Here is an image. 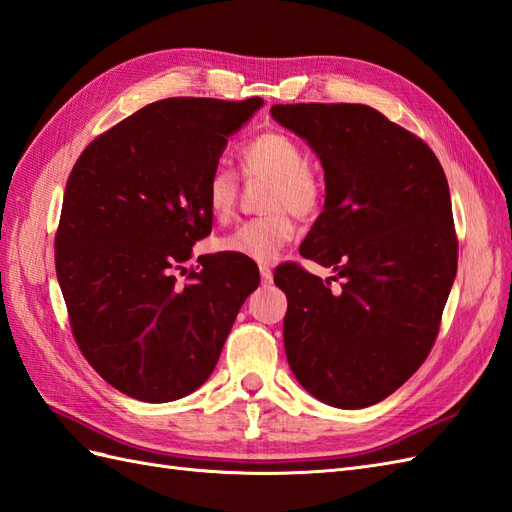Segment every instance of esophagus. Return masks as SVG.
<instances>
[{
    "mask_svg": "<svg viewBox=\"0 0 512 512\" xmlns=\"http://www.w3.org/2000/svg\"><path fill=\"white\" fill-rule=\"evenodd\" d=\"M259 274H261V283L264 285L272 283V270L268 266H259Z\"/></svg>",
    "mask_w": 512,
    "mask_h": 512,
    "instance_id": "34e87169",
    "label": "esophagus"
}]
</instances>
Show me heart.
<instances>
[{
	"label": "heart",
	"mask_w": 512,
	"mask_h": 512,
	"mask_svg": "<svg viewBox=\"0 0 512 512\" xmlns=\"http://www.w3.org/2000/svg\"><path fill=\"white\" fill-rule=\"evenodd\" d=\"M240 166L246 179H270L266 216L251 218L222 235L218 248L251 261H274L294 240L296 220L320 212L324 181L305 162L300 142L285 131H264L240 149ZM203 199L216 220H227L240 199V177L229 166H214L203 186Z\"/></svg>",
	"instance_id": "obj_1"
}]
</instances>
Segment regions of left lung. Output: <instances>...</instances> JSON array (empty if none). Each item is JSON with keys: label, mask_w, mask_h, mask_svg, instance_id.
<instances>
[{"label": "left lung", "mask_w": 512, "mask_h": 512, "mask_svg": "<svg viewBox=\"0 0 512 512\" xmlns=\"http://www.w3.org/2000/svg\"><path fill=\"white\" fill-rule=\"evenodd\" d=\"M324 166V212L300 255L333 268L274 270L287 296L285 355L298 383L337 409L385 400L426 361L456 277L448 179L428 144L361 103L272 106Z\"/></svg>", "instance_id": "1"}]
</instances>
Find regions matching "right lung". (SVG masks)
Instances as JSON below:
<instances>
[{
  "label": "right lung",
  "mask_w": 512,
  "mask_h": 512,
  "mask_svg": "<svg viewBox=\"0 0 512 512\" xmlns=\"http://www.w3.org/2000/svg\"><path fill=\"white\" fill-rule=\"evenodd\" d=\"M264 99L153 101L77 157L56 231V272L77 348L114 389L170 402L214 372L259 272L242 257H199L212 233L209 170Z\"/></svg>",
  "instance_id": "1"
}]
</instances>
